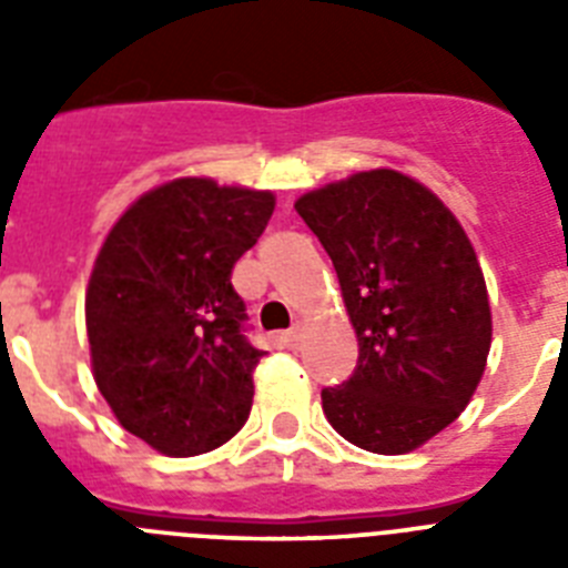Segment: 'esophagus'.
<instances>
[{"label":"esophagus","instance_id":"34e87169","mask_svg":"<svg viewBox=\"0 0 568 568\" xmlns=\"http://www.w3.org/2000/svg\"><path fill=\"white\" fill-rule=\"evenodd\" d=\"M301 335H304V329H301L298 324H295V327L290 329V333H284V335H281V344L287 346V349H298V344H301Z\"/></svg>","mask_w":568,"mask_h":568}]
</instances>
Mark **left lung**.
<instances>
[{
    "mask_svg": "<svg viewBox=\"0 0 568 568\" xmlns=\"http://www.w3.org/2000/svg\"><path fill=\"white\" fill-rule=\"evenodd\" d=\"M338 273L358 338L353 378L321 393L335 433L413 453L478 389L491 346L484 270L455 213L398 170H361L295 202Z\"/></svg>",
    "mask_w": 568,
    "mask_h": 568,
    "instance_id": "1",
    "label": "left lung"
}]
</instances>
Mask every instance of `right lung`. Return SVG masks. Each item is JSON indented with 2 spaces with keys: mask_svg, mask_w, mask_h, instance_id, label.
<instances>
[{
  "mask_svg": "<svg viewBox=\"0 0 568 568\" xmlns=\"http://www.w3.org/2000/svg\"><path fill=\"white\" fill-rule=\"evenodd\" d=\"M275 210L270 190L184 175L110 227L84 295L90 366L115 420L168 458L227 444L253 406L261 349L230 284Z\"/></svg>",
  "mask_w": 568,
  "mask_h": 568,
  "instance_id": "1",
  "label": "right lung"
}]
</instances>
